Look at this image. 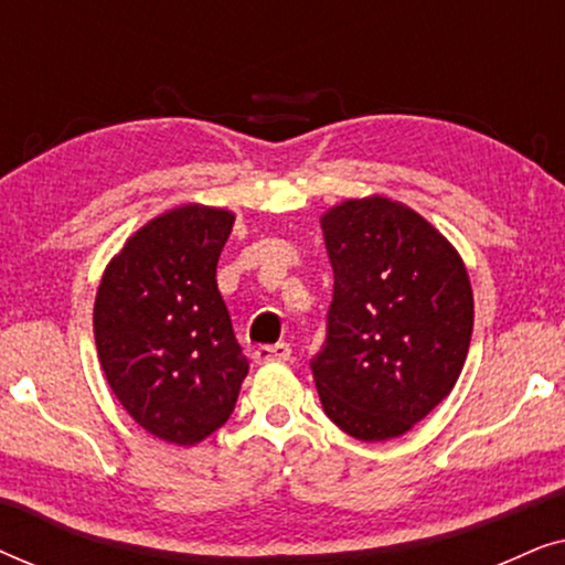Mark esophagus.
Returning <instances> with one entry per match:
<instances>
[{"label":"esophagus","instance_id":"1","mask_svg":"<svg viewBox=\"0 0 565 565\" xmlns=\"http://www.w3.org/2000/svg\"><path fill=\"white\" fill-rule=\"evenodd\" d=\"M290 344L285 342H277V344H265V347H257L254 350V362H259V365H265V362H285L290 360Z\"/></svg>","mask_w":565,"mask_h":565}]
</instances>
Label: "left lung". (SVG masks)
<instances>
[{
  "mask_svg": "<svg viewBox=\"0 0 565 565\" xmlns=\"http://www.w3.org/2000/svg\"><path fill=\"white\" fill-rule=\"evenodd\" d=\"M334 269L327 339L311 358L321 406L347 435H406L458 381L473 290L450 242L388 198L347 200L321 218Z\"/></svg>",
  "mask_w": 565,
  "mask_h": 565,
  "instance_id": "8db88e82",
  "label": "left lung"
}]
</instances>
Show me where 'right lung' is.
<instances>
[{"label":"right lung","instance_id":"obj_1","mask_svg":"<svg viewBox=\"0 0 565 565\" xmlns=\"http://www.w3.org/2000/svg\"><path fill=\"white\" fill-rule=\"evenodd\" d=\"M234 213L182 205L146 223L105 269L95 342L122 408L172 445L228 422L249 360L236 342L215 267Z\"/></svg>","mask_w":565,"mask_h":565}]
</instances>
